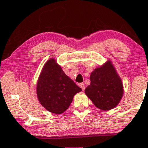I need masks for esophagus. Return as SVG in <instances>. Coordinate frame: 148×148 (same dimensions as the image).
Instances as JSON below:
<instances>
[{
  "instance_id": "34e87169",
  "label": "esophagus",
  "mask_w": 148,
  "mask_h": 148,
  "mask_svg": "<svg viewBox=\"0 0 148 148\" xmlns=\"http://www.w3.org/2000/svg\"><path fill=\"white\" fill-rule=\"evenodd\" d=\"M79 86H80V87L82 88V89L83 90H85V88H86V86H85V84H83V83H82V84H80V85H79Z\"/></svg>"
}]
</instances>
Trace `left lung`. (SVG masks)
<instances>
[{
  "mask_svg": "<svg viewBox=\"0 0 148 148\" xmlns=\"http://www.w3.org/2000/svg\"><path fill=\"white\" fill-rule=\"evenodd\" d=\"M90 79L85 93L96 108L107 111L119 103L124 94L123 84L111 62L94 69Z\"/></svg>",
  "mask_w": 148,
  "mask_h": 148,
  "instance_id": "8db88e82",
  "label": "left lung"
}]
</instances>
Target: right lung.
I'll use <instances>...</instances> for the list:
<instances>
[{"label": "right lung", "instance_id": "right-lung-1", "mask_svg": "<svg viewBox=\"0 0 148 148\" xmlns=\"http://www.w3.org/2000/svg\"><path fill=\"white\" fill-rule=\"evenodd\" d=\"M54 58L45 62L38 79L36 93L40 105L53 114H62L69 108L74 95L82 91Z\"/></svg>", "mask_w": 148, "mask_h": 148}]
</instances>
